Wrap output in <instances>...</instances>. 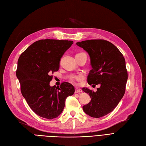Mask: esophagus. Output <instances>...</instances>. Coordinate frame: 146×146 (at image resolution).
Segmentation results:
<instances>
[{
  "instance_id": "34e87169",
  "label": "esophagus",
  "mask_w": 146,
  "mask_h": 146,
  "mask_svg": "<svg viewBox=\"0 0 146 146\" xmlns=\"http://www.w3.org/2000/svg\"><path fill=\"white\" fill-rule=\"evenodd\" d=\"M81 92H82V90H81V89L78 88H76V89H75V93H78Z\"/></svg>"
}]
</instances>
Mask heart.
I'll list each match as a JSON object with an SVG mask.
<instances>
[{"label":"heart","mask_w":146,"mask_h":146,"mask_svg":"<svg viewBox=\"0 0 146 146\" xmlns=\"http://www.w3.org/2000/svg\"><path fill=\"white\" fill-rule=\"evenodd\" d=\"M76 79H79V78L78 77V78H76Z\"/></svg>","instance_id":"b5f03b06"}]
</instances>
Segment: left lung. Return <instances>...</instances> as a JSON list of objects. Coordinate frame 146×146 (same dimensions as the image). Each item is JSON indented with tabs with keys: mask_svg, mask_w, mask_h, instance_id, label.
Instances as JSON below:
<instances>
[{
	"mask_svg": "<svg viewBox=\"0 0 146 146\" xmlns=\"http://www.w3.org/2000/svg\"><path fill=\"white\" fill-rule=\"evenodd\" d=\"M76 44L90 56L92 69L88 75V84L101 86L95 92L82 88L91 98L82 109L88 115L99 118L113 110L124 95L128 79L125 59L117 47L105 40H87Z\"/></svg>",
	"mask_w": 146,
	"mask_h": 146,
	"instance_id": "1",
	"label": "left lung"
}]
</instances>
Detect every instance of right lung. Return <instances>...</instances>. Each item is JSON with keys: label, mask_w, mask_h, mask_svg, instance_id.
Masks as SVG:
<instances>
[{"label": "right lung", "mask_w": 146, "mask_h": 146, "mask_svg": "<svg viewBox=\"0 0 146 146\" xmlns=\"http://www.w3.org/2000/svg\"><path fill=\"white\" fill-rule=\"evenodd\" d=\"M72 40L44 39L29 46L17 61L16 76L21 84L22 95L31 110L48 119L62 112L65 100L73 95L74 88L69 82L51 87V74L58 72L62 56Z\"/></svg>", "instance_id": "1"}]
</instances>
